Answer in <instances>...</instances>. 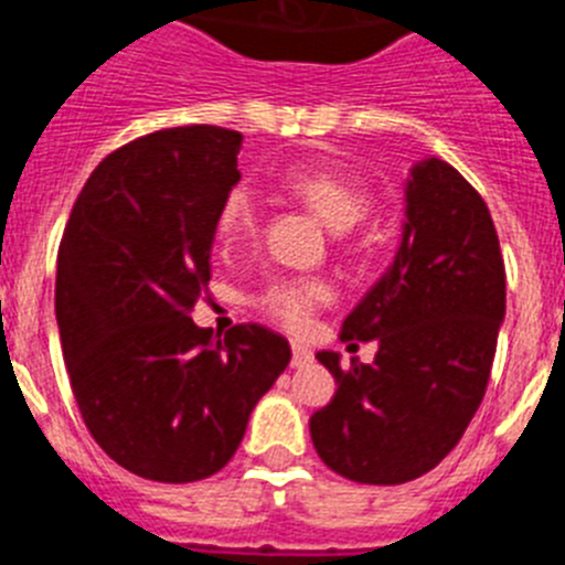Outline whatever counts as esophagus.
<instances>
[{"instance_id":"obj_1","label":"esophagus","mask_w":565,"mask_h":565,"mask_svg":"<svg viewBox=\"0 0 565 565\" xmlns=\"http://www.w3.org/2000/svg\"><path fill=\"white\" fill-rule=\"evenodd\" d=\"M309 363H312V349H307L303 343H292V369H303Z\"/></svg>"}]
</instances>
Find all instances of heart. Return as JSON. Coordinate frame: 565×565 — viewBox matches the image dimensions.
<instances>
[{
  "label": "heart",
  "mask_w": 565,
  "mask_h": 565,
  "mask_svg": "<svg viewBox=\"0 0 565 565\" xmlns=\"http://www.w3.org/2000/svg\"><path fill=\"white\" fill-rule=\"evenodd\" d=\"M278 185L338 233L358 225L369 211V191L360 182L345 180L312 162H298L284 169ZM253 233H256V205L247 191L236 188L225 196L216 213V238L222 247H233L242 245ZM329 298H332V289L320 278H276L256 295V307L278 320L281 327L301 332Z\"/></svg>",
  "instance_id": "1"
}]
</instances>
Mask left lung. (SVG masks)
<instances>
[{"instance_id": "obj_1", "label": "left lung", "mask_w": 565, "mask_h": 565, "mask_svg": "<svg viewBox=\"0 0 565 565\" xmlns=\"http://www.w3.org/2000/svg\"><path fill=\"white\" fill-rule=\"evenodd\" d=\"M504 309L487 202L439 157L416 162L394 262L340 332L377 340L374 363L340 369V354L318 352L338 383L309 419L323 465L360 484H405L434 470L484 399Z\"/></svg>"}]
</instances>
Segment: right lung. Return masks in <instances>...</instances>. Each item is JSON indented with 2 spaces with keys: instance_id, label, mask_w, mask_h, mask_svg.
<instances>
[{
  "instance_id": "1",
  "label": "right lung",
  "mask_w": 565,
  "mask_h": 565,
  "mask_svg": "<svg viewBox=\"0 0 565 565\" xmlns=\"http://www.w3.org/2000/svg\"><path fill=\"white\" fill-rule=\"evenodd\" d=\"M242 135L177 126L111 151L58 247L55 320L75 403L109 459L188 484L236 454L289 343L258 323L225 340L191 320L211 281L216 213L242 180Z\"/></svg>"
}]
</instances>
